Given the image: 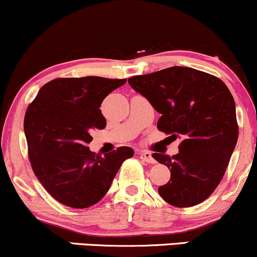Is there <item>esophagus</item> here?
<instances>
[{
    "instance_id": "obj_1",
    "label": "esophagus",
    "mask_w": 257,
    "mask_h": 257,
    "mask_svg": "<svg viewBox=\"0 0 257 257\" xmlns=\"http://www.w3.org/2000/svg\"><path fill=\"white\" fill-rule=\"evenodd\" d=\"M140 158L143 159V161L147 162V163H155V158L152 157V155L150 153L149 151H141L140 152Z\"/></svg>"
}]
</instances>
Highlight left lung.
<instances>
[{
  "instance_id": "8db88e82",
  "label": "left lung",
  "mask_w": 257,
  "mask_h": 257,
  "mask_svg": "<svg viewBox=\"0 0 257 257\" xmlns=\"http://www.w3.org/2000/svg\"><path fill=\"white\" fill-rule=\"evenodd\" d=\"M128 82L161 113L159 131L173 140L181 139L178 155H152L172 174L158 193L178 208L199 204L219 186L238 140L231 91L220 78L182 66L134 76Z\"/></svg>"
}]
</instances>
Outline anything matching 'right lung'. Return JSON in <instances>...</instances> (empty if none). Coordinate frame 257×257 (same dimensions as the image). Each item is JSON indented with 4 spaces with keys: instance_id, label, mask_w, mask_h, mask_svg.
<instances>
[{
    "instance_id": "add662e5",
    "label": "right lung",
    "mask_w": 257,
    "mask_h": 257,
    "mask_svg": "<svg viewBox=\"0 0 257 257\" xmlns=\"http://www.w3.org/2000/svg\"><path fill=\"white\" fill-rule=\"evenodd\" d=\"M125 82L98 76L55 78L29 105L24 132L32 170L61 204L76 209L96 204L123 162L134 155L122 146L101 157L88 147L90 133L106 126L102 100Z\"/></svg>"
}]
</instances>
